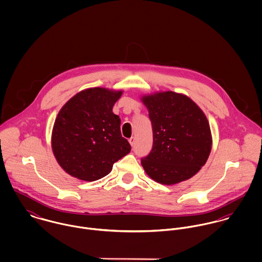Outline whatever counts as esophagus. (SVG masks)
Returning a JSON list of instances; mask_svg holds the SVG:
<instances>
[{
    "label": "esophagus",
    "mask_w": 262,
    "mask_h": 262,
    "mask_svg": "<svg viewBox=\"0 0 262 262\" xmlns=\"http://www.w3.org/2000/svg\"><path fill=\"white\" fill-rule=\"evenodd\" d=\"M129 143L131 144V146H134V144H135V138H134V137H131V138L129 139Z\"/></svg>",
    "instance_id": "esophagus-1"
}]
</instances>
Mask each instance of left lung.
Here are the masks:
<instances>
[{
  "instance_id": "obj_1",
  "label": "left lung",
  "mask_w": 262,
  "mask_h": 262,
  "mask_svg": "<svg viewBox=\"0 0 262 262\" xmlns=\"http://www.w3.org/2000/svg\"><path fill=\"white\" fill-rule=\"evenodd\" d=\"M148 110L153 145L141 164L153 181L176 185L192 178L207 162L212 149L209 121L186 95L156 92L141 97Z\"/></svg>"
}]
</instances>
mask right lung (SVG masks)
I'll use <instances>...</instances> for the list:
<instances>
[{
	"label": "right lung",
	"instance_id": "add662e5",
	"mask_svg": "<svg viewBox=\"0 0 262 262\" xmlns=\"http://www.w3.org/2000/svg\"><path fill=\"white\" fill-rule=\"evenodd\" d=\"M123 91L85 89L70 99L55 119L51 148L60 167L75 179L93 182L111 172L131 146L122 137L115 103Z\"/></svg>",
	"mask_w": 262,
	"mask_h": 262
}]
</instances>
